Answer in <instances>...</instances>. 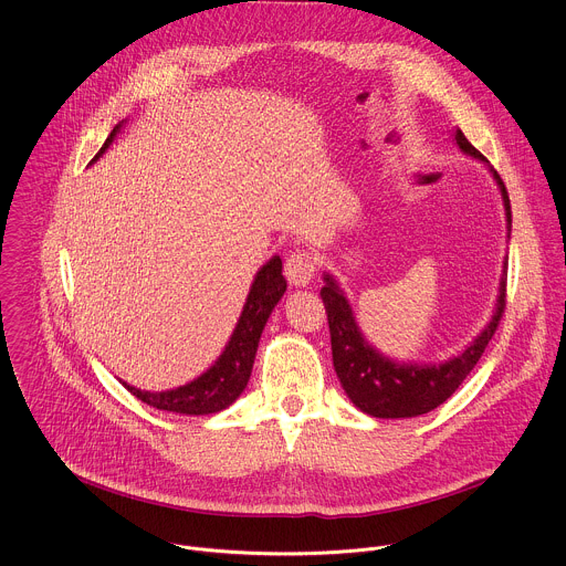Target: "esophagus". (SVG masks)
Here are the masks:
<instances>
[{
    "label": "esophagus",
    "instance_id": "34e87169",
    "mask_svg": "<svg viewBox=\"0 0 566 566\" xmlns=\"http://www.w3.org/2000/svg\"><path fill=\"white\" fill-rule=\"evenodd\" d=\"M314 272H316V259L310 252L296 250V252L287 254V259H285V276H287L290 285L305 287L312 281Z\"/></svg>",
    "mask_w": 566,
    "mask_h": 566
}]
</instances>
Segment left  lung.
<instances>
[{
    "instance_id": "8db88e82",
    "label": "left lung",
    "mask_w": 566,
    "mask_h": 566,
    "mask_svg": "<svg viewBox=\"0 0 566 566\" xmlns=\"http://www.w3.org/2000/svg\"><path fill=\"white\" fill-rule=\"evenodd\" d=\"M458 148L464 155L489 166V161L467 142L462 130L453 133ZM493 175L506 217V237H511V203L506 188L500 175L489 166ZM325 285L321 290V298L325 303L329 334H332V358L336 376L349 396V400L365 413L374 418H413L427 413L442 405L469 376V371L480 360L484 347L497 329V323L504 314L506 305V259L504 270L497 285L495 312L486 327L469 343L458 356L442 360L438 365H418V363H396L389 356H382L374 349L360 327L356 325L349 301L345 298L338 283L325 274Z\"/></svg>"
}]
</instances>
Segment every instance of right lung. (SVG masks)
I'll return each instance as SVG.
<instances>
[{
  "instance_id": "obj_1",
  "label": "right lung",
  "mask_w": 566,
  "mask_h": 566,
  "mask_svg": "<svg viewBox=\"0 0 566 566\" xmlns=\"http://www.w3.org/2000/svg\"><path fill=\"white\" fill-rule=\"evenodd\" d=\"M124 122L113 128L111 137L97 153L93 161H97L113 144L117 133L122 130ZM283 263L281 256H272L254 276V283L250 287V294L245 298L243 312L239 316V323L223 349V354L217 358V363L195 378L188 385H181L177 389L168 391H144L122 380V385L144 400L150 407L184 413V416H206L217 413L226 407H230L241 391L248 387L256 347L263 334V327L274 310V305L281 301V296L287 290V281L283 276Z\"/></svg>"
}]
</instances>
